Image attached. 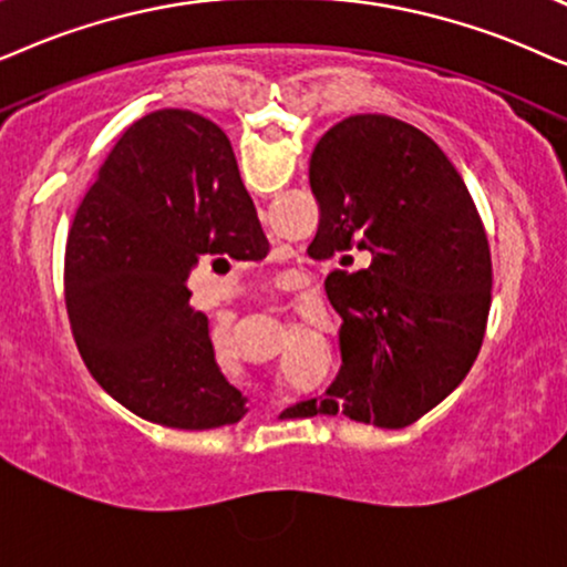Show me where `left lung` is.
<instances>
[{
  "label": "left lung",
  "instance_id": "8db88e82",
  "mask_svg": "<svg viewBox=\"0 0 567 567\" xmlns=\"http://www.w3.org/2000/svg\"><path fill=\"white\" fill-rule=\"evenodd\" d=\"M321 220L311 259L331 271L342 316V368L321 399L290 414L342 412L375 427H406L443 402L477 358L489 311V246L462 176L427 134L360 113L319 140L308 165Z\"/></svg>",
  "mask_w": 567,
  "mask_h": 567
}]
</instances>
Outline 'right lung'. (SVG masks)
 <instances>
[{
	"instance_id": "1",
	"label": "right lung",
	"mask_w": 567,
	"mask_h": 567,
	"mask_svg": "<svg viewBox=\"0 0 567 567\" xmlns=\"http://www.w3.org/2000/svg\"><path fill=\"white\" fill-rule=\"evenodd\" d=\"M259 230L220 126L165 109L124 132L78 207L64 254L74 342L118 404L178 430L244 417L248 399L217 365L186 279L202 256Z\"/></svg>"
}]
</instances>
